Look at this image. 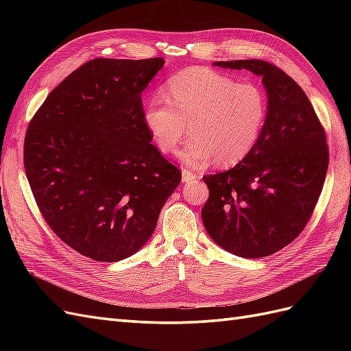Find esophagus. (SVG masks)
Here are the masks:
<instances>
[{"label": "esophagus", "instance_id": "1", "mask_svg": "<svg viewBox=\"0 0 351 351\" xmlns=\"http://www.w3.org/2000/svg\"><path fill=\"white\" fill-rule=\"evenodd\" d=\"M197 177H199V176H197L196 173H193L192 169H189V168H183V169H182V178H183L184 183L192 182V180H196Z\"/></svg>", "mask_w": 351, "mask_h": 351}]
</instances>
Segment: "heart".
<instances>
[{"mask_svg":"<svg viewBox=\"0 0 351 351\" xmlns=\"http://www.w3.org/2000/svg\"><path fill=\"white\" fill-rule=\"evenodd\" d=\"M165 97L154 95L147 101L145 124L162 154L174 152L189 132L193 134L180 154L192 167L212 158L224 167L240 162L267 123L268 98L259 84L239 83L210 69L177 73L167 82Z\"/></svg>","mask_w":351,"mask_h":351,"instance_id":"obj_1","label":"heart"}]
</instances>
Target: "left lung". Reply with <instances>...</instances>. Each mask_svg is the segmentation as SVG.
I'll return each mask as SVG.
<instances>
[{
    "label": "left lung",
    "mask_w": 351,
    "mask_h": 351,
    "mask_svg": "<svg viewBox=\"0 0 351 351\" xmlns=\"http://www.w3.org/2000/svg\"><path fill=\"white\" fill-rule=\"evenodd\" d=\"M262 76L268 115L252 152L224 173L204 177L202 219L210 239L241 258H263L290 244L321 196L329 151L322 123L304 90L265 60L217 61Z\"/></svg>",
    "instance_id": "1"
}]
</instances>
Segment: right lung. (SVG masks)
<instances>
[{"mask_svg":"<svg viewBox=\"0 0 351 351\" xmlns=\"http://www.w3.org/2000/svg\"><path fill=\"white\" fill-rule=\"evenodd\" d=\"M164 58H95L29 121L23 162L47 224L86 258L115 262L149 240L178 167L151 143L142 92Z\"/></svg>","mask_w":351,"mask_h":351,"instance_id":"right-lung-1","label":"right lung"}]
</instances>
